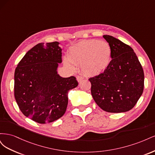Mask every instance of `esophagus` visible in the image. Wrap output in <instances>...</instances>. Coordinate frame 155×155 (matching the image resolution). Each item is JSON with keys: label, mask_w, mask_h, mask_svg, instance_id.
Instances as JSON below:
<instances>
[{"label": "esophagus", "mask_w": 155, "mask_h": 155, "mask_svg": "<svg viewBox=\"0 0 155 155\" xmlns=\"http://www.w3.org/2000/svg\"><path fill=\"white\" fill-rule=\"evenodd\" d=\"M83 79H84V78H83V77L80 76H78L76 77V79H77V81H78V82H80V81H81Z\"/></svg>", "instance_id": "1"}]
</instances>
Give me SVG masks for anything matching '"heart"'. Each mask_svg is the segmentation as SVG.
Returning <instances> with one entry per match:
<instances>
[{"label": "heart", "instance_id": "b5f03b06", "mask_svg": "<svg viewBox=\"0 0 155 155\" xmlns=\"http://www.w3.org/2000/svg\"><path fill=\"white\" fill-rule=\"evenodd\" d=\"M112 57L110 45L104 41L95 39L79 42L70 48L64 63L74 69V64H81L82 72L88 76H96L109 66Z\"/></svg>", "mask_w": 155, "mask_h": 155}]
</instances>
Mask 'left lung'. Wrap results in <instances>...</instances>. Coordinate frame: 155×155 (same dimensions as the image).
<instances>
[{"label": "left lung", "instance_id": "8db88e82", "mask_svg": "<svg viewBox=\"0 0 155 155\" xmlns=\"http://www.w3.org/2000/svg\"><path fill=\"white\" fill-rule=\"evenodd\" d=\"M103 37L111 47L112 60L104 72L88 79L92 96L96 104L106 112L129 111L143 93L142 67L130 46L111 35Z\"/></svg>", "mask_w": 155, "mask_h": 155}]
</instances>
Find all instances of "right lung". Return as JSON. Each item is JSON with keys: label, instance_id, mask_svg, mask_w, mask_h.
<instances>
[{"label": "right lung", "instance_id": "right-lung-1", "mask_svg": "<svg viewBox=\"0 0 155 155\" xmlns=\"http://www.w3.org/2000/svg\"><path fill=\"white\" fill-rule=\"evenodd\" d=\"M62 49L57 41L36 45L18 63L14 75V95L22 114L39 124L62 117L68 92L78 85L76 78L61 77Z\"/></svg>", "mask_w": 155, "mask_h": 155}]
</instances>
